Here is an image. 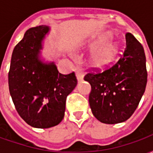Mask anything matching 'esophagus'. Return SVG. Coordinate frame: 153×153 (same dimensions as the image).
<instances>
[{
    "label": "esophagus",
    "instance_id": "esophagus-1",
    "mask_svg": "<svg viewBox=\"0 0 153 153\" xmlns=\"http://www.w3.org/2000/svg\"><path fill=\"white\" fill-rule=\"evenodd\" d=\"M76 77L77 79H78V80L79 81H82V80L83 79V70H80V69H79V70H76Z\"/></svg>",
    "mask_w": 153,
    "mask_h": 153
}]
</instances>
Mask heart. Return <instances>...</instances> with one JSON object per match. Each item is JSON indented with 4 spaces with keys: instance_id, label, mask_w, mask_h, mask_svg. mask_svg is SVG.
<instances>
[{
    "instance_id": "heart-1",
    "label": "heart",
    "mask_w": 153,
    "mask_h": 153,
    "mask_svg": "<svg viewBox=\"0 0 153 153\" xmlns=\"http://www.w3.org/2000/svg\"><path fill=\"white\" fill-rule=\"evenodd\" d=\"M111 38L110 33H104L97 38L91 43V47H98L101 44L102 45L97 47L91 56V63L93 66L96 68H103L107 66L108 65L112 62L114 58L118 52L119 45L117 42L113 41H108ZM104 43L103 44V42Z\"/></svg>"
}]
</instances>
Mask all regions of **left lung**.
I'll return each mask as SVG.
<instances>
[{"label": "left lung", "instance_id": "left-lung-1", "mask_svg": "<svg viewBox=\"0 0 153 153\" xmlns=\"http://www.w3.org/2000/svg\"><path fill=\"white\" fill-rule=\"evenodd\" d=\"M125 51L115 64L84 76L92 88L88 99L92 112L104 124L127 120L138 107L147 85L143 47L130 33L125 34Z\"/></svg>", "mask_w": 153, "mask_h": 153}]
</instances>
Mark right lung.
<instances>
[{"label":"right lung","instance_id":"obj_1","mask_svg":"<svg viewBox=\"0 0 153 153\" xmlns=\"http://www.w3.org/2000/svg\"><path fill=\"white\" fill-rule=\"evenodd\" d=\"M49 30V27L40 25L26 31L13 51L8 74L15 109L34 128H51L60 124L67 96L78 83L74 72L62 74L54 62L41 60L42 43Z\"/></svg>","mask_w":153,"mask_h":153}]
</instances>
